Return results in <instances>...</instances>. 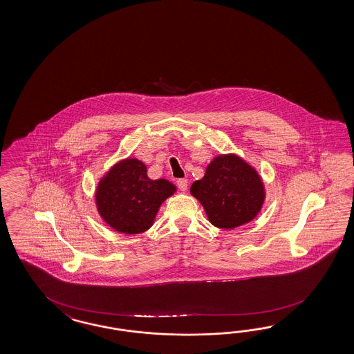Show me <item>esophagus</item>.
I'll return each mask as SVG.
<instances>
[{
	"label": "esophagus",
	"mask_w": 354,
	"mask_h": 354,
	"mask_svg": "<svg viewBox=\"0 0 354 354\" xmlns=\"http://www.w3.org/2000/svg\"><path fill=\"white\" fill-rule=\"evenodd\" d=\"M176 185H178V188L181 192H185V190L188 189V180L187 179H178L176 180Z\"/></svg>",
	"instance_id": "34e87169"
}]
</instances>
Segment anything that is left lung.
Listing matches in <instances>:
<instances>
[{
    "label": "left lung",
    "instance_id": "8db88e82",
    "mask_svg": "<svg viewBox=\"0 0 354 354\" xmlns=\"http://www.w3.org/2000/svg\"><path fill=\"white\" fill-rule=\"evenodd\" d=\"M190 193L201 202L211 224L221 229L250 223L265 201L259 174L235 155L214 158L203 179L192 184Z\"/></svg>",
    "mask_w": 354,
    "mask_h": 354
}]
</instances>
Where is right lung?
<instances>
[{
  "mask_svg": "<svg viewBox=\"0 0 354 354\" xmlns=\"http://www.w3.org/2000/svg\"><path fill=\"white\" fill-rule=\"evenodd\" d=\"M174 192L170 181L151 180L146 165L128 158L115 165L101 179L95 202L100 215L115 230L139 234L152 226L161 203Z\"/></svg>",
  "mask_w": 354,
  "mask_h": 354,
  "instance_id": "1",
  "label": "right lung"
}]
</instances>
